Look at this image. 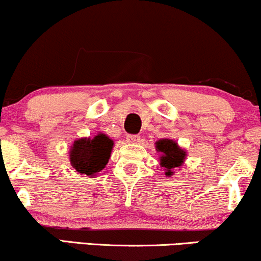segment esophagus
Returning a JSON list of instances; mask_svg holds the SVG:
<instances>
[{"instance_id":"34e87169","label":"esophagus","mask_w":261,"mask_h":261,"mask_svg":"<svg viewBox=\"0 0 261 261\" xmlns=\"http://www.w3.org/2000/svg\"><path fill=\"white\" fill-rule=\"evenodd\" d=\"M141 137L138 135H127L126 141L130 142V143H136V142H140Z\"/></svg>"}]
</instances>
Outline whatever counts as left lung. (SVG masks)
I'll return each mask as SVG.
<instances>
[{"instance_id":"left-lung-1","label":"left lung","mask_w":261,"mask_h":261,"mask_svg":"<svg viewBox=\"0 0 261 261\" xmlns=\"http://www.w3.org/2000/svg\"><path fill=\"white\" fill-rule=\"evenodd\" d=\"M156 149L163 153L160 158V165L166 170V176L171 177L173 174L174 167H179L186 159V151L177 146L176 142L171 140H160L156 142Z\"/></svg>"}]
</instances>
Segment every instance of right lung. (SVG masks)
Returning a JSON list of instances; mask_svg holds the SVG:
<instances>
[{"label":"right lung","instance_id":"1","mask_svg":"<svg viewBox=\"0 0 261 261\" xmlns=\"http://www.w3.org/2000/svg\"><path fill=\"white\" fill-rule=\"evenodd\" d=\"M113 142L106 135L100 134L90 138L75 141L70 151L72 166L79 173L94 176L105 169L111 156Z\"/></svg>","mask_w":261,"mask_h":261}]
</instances>
